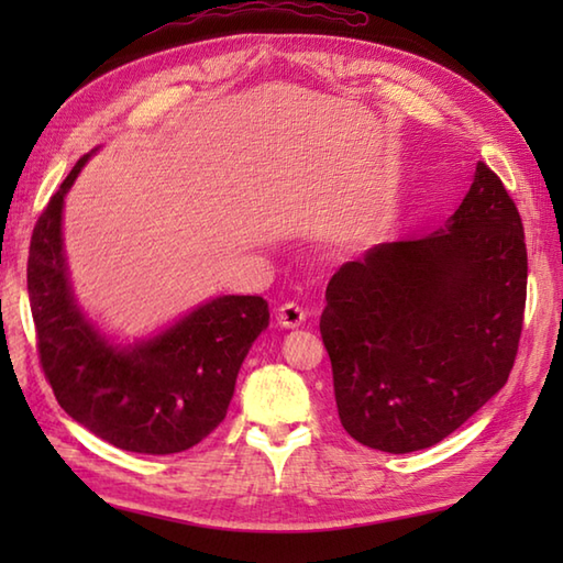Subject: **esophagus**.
Masks as SVG:
<instances>
[{
  "mask_svg": "<svg viewBox=\"0 0 563 563\" xmlns=\"http://www.w3.org/2000/svg\"><path fill=\"white\" fill-rule=\"evenodd\" d=\"M275 317H278V324L283 329H297V327H302V321H305V309L295 302H285L283 307H278Z\"/></svg>",
  "mask_w": 563,
  "mask_h": 563,
  "instance_id": "1",
  "label": "esophagus"
}]
</instances>
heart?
I'll return each mask as SVG.
<instances>
[{
    "label": "heart",
    "instance_id": "b5f03b06",
    "mask_svg": "<svg viewBox=\"0 0 563 563\" xmlns=\"http://www.w3.org/2000/svg\"><path fill=\"white\" fill-rule=\"evenodd\" d=\"M339 242H341V244H343V242H349V232H345V234L339 239Z\"/></svg>",
    "mask_w": 563,
    "mask_h": 563
}]
</instances>
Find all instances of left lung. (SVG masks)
Wrapping results in <instances>:
<instances>
[{
	"mask_svg": "<svg viewBox=\"0 0 563 563\" xmlns=\"http://www.w3.org/2000/svg\"><path fill=\"white\" fill-rule=\"evenodd\" d=\"M528 249L484 162L442 230L377 244L333 273L319 331L339 418L363 445H435L500 391L516 363Z\"/></svg>",
	"mask_w": 563,
	"mask_h": 563,
	"instance_id": "8db88e82",
	"label": "left lung"
}]
</instances>
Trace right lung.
Segmentation results:
<instances>
[{
    "label": "right lung",
    "instance_id": "obj_1",
    "mask_svg": "<svg viewBox=\"0 0 563 563\" xmlns=\"http://www.w3.org/2000/svg\"><path fill=\"white\" fill-rule=\"evenodd\" d=\"M93 152L75 164L31 236L29 300L43 373L57 404L101 440L142 454L184 452L227 416L239 367L268 327V302L222 295L135 343L106 336L71 290L63 239L65 196Z\"/></svg>",
    "mask_w": 563,
    "mask_h": 563
}]
</instances>
